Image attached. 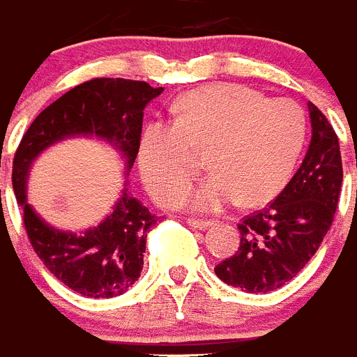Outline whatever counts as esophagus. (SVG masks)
<instances>
[{
  "label": "esophagus",
  "mask_w": 357,
  "mask_h": 357,
  "mask_svg": "<svg viewBox=\"0 0 357 357\" xmlns=\"http://www.w3.org/2000/svg\"><path fill=\"white\" fill-rule=\"evenodd\" d=\"M188 225L192 228H197V230H204V228L212 227L213 221H210V219H195V218H188L186 221Z\"/></svg>",
  "instance_id": "34e87169"
}]
</instances>
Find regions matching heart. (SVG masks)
<instances>
[{
	"label": "heart",
	"mask_w": 357,
	"mask_h": 357,
	"mask_svg": "<svg viewBox=\"0 0 357 357\" xmlns=\"http://www.w3.org/2000/svg\"><path fill=\"white\" fill-rule=\"evenodd\" d=\"M306 116L291 99H265L243 84H210L182 96L169 123H149L138 147L139 176L164 206L181 201L206 153L212 175L182 199L195 212L236 202L261 206L291 178L306 144Z\"/></svg>",
	"instance_id": "b5f03b06"
}]
</instances>
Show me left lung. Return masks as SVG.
Masks as SVG:
<instances>
[{
    "label": "left lung",
    "mask_w": 357,
    "mask_h": 357,
    "mask_svg": "<svg viewBox=\"0 0 357 357\" xmlns=\"http://www.w3.org/2000/svg\"><path fill=\"white\" fill-rule=\"evenodd\" d=\"M312 142L284 192L238 225V252L215 265V275L247 293L275 291L312 259L332 227L343 164L339 139L326 116L307 102Z\"/></svg>",
    "instance_id": "8db88e82"
}]
</instances>
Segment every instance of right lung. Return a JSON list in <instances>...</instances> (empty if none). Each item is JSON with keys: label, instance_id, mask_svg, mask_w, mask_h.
Instances as JSON below:
<instances>
[{"label": "right lung", "instance_id": "1", "mask_svg": "<svg viewBox=\"0 0 357 357\" xmlns=\"http://www.w3.org/2000/svg\"><path fill=\"white\" fill-rule=\"evenodd\" d=\"M162 92L164 88L129 79L82 82L36 116L14 155L13 188L34 252L64 286L88 298L129 291L144 267L147 232L158 218L125 186L112 212L96 227L81 232L51 227L27 202L31 165L62 139L96 136L118 151L129 175L138 155L144 108Z\"/></svg>", "mask_w": 357, "mask_h": 357}]
</instances>
